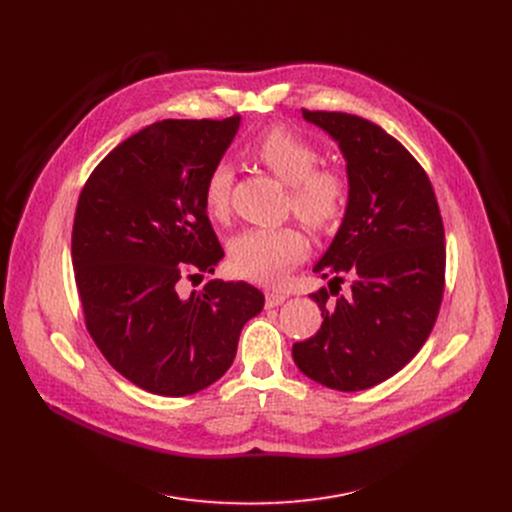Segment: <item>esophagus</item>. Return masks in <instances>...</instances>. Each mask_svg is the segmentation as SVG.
I'll return each mask as SVG.
<instances>
[{"instance_id": "34e87169", "label": "esophagus", "mask_w": 512, "mask_h": 512, "mask_svg": "<svg viewBox=\"0 0 512 512\" xmlns=\"http://www.w3.org/2000/svg\"><path fill=\"white\" fill-rule=\"evenodd\" d=\"M286 301V294L284 292H278V290H272V292H265V307H278Z\"/></svg>"}]
</instances>
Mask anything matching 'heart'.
Masks as SVG:
<instances>
[{"label":"heart","instance_id":"obj_1","mask_svg":"<svg viewBox=\"0 0 512 512\" xmlns=\"http://www.w3.org/2000/svg\"><path fill=\"white\" fill-rule=\"evenodd\" d=\"M249 155L288 186V205L313 230H326L340 220L348 184L334 168H321L313 143L288 128L272 126L249 145ZM234 174L226 164L213 166L203 182V207L209 218L224 222L230 215ZM307 238L297 228H251L230 242V265L240 276L261 284H278L290 267L305 259Z\"/></svg>","mask_w":512,"mask_h":512}]
</instances>
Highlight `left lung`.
<instances>
[{"instance_id": "8db88e82", "label": "left lung", "mask_w": 512, "mask_h": 512, "mask_svg": "<svg viewBox=\"0 0 512 512\" xmlns=\"http://www.w3.org/2000/svg\"><path fill=\"white\" fill-rule=\"evenodd\" d=\"M303 118L338 143L348 205L313 267L332 278L330 290L311 294L324 321L292 357L321 386L367 390L405 367L432 334L446 272L442 215L425 170L384 128L342 112L303 110Z\"/></svg>"}]
</instances>
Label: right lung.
Returning <instances> with one entry per match:
<instances>
[{
  "instance_id": "right-lung-1",
  "label": "right lung",
  "mask_w": 512,
  "mask_h": 512,
  "mask_svg": "<svg viewBox=\"0 0 512 512\" xmlns=\"http://www.w3.org/2000/svg\"><path fill=\"white\" fill-rule=\"evenodd\" d=\"M240 118L161 120L107 153L80 191L72 265L85 326L128 382L188 396L218 382L242 326L265 303L247 282L182 280L213 274L224 257L203 207V182Z\"/></svg>"
}]
</instances>
